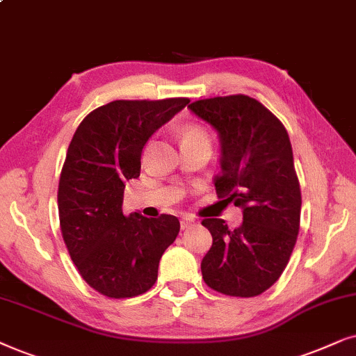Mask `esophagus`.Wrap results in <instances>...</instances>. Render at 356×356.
<instances>
[{
	"instance_id": "34e87169",
	"label": "esophagus",
	"mask_w": 356,
	"mask_h": 356,
	"mask_svg": "<svg viewBox=\"0 0 356 356\" xmlns=\"http://www.w3.org/2000/svg\"><path fill=\"white\" fill-rule=\"evenodd\" d=\"M195 225V220H193V218H182L181 220V227L182 229H187V227H191V226H193Z\"/></svg>"
}]
</instances>
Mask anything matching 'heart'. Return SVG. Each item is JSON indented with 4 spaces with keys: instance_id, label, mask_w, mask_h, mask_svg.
I'll return each instance as SVG.
<instances>
[{
    "instance_id": "b5f03b06",
    "label": "heart",
    "mask_w": 356,
    "mask_h": 356,
    "mask_svg": "<svg viewBox=\"0 0 356 356\" xmlns=\"http://www.w3.org/2000/svg\"><path fill=\"white\" fill-rule=\"evenodd\" d=\"M181 141H182V145L200 143V145H208L211 148L210 135H208L205 130L200 129V127H197V125L184 127L181 131Z\"/></svg>"
}]
</instances>
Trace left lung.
Listing matches in <instances>:
<instances>
[{
	"label": "left lung",
	"instance_id": "left-lung-1",
	"mask_svg": "<svg viewBox=\"0 0 356 356\" xmlns=\"http://www.w3.org/2000/svg\"><path fill=\"white\" fill-rule=\"evenodd\" d=\"M188 108L220 135L218 197L243 208V225L231 231L205 218L213 244L202 260L203 280L227 296L252 298L280 278L291 257L301 218V188L290 136L283 123L255 99H202Z\"/></svg>",
	"mask_w": 356,
	"mask_h": 356
}]
</instances>
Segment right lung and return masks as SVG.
I'll list each match as a JSON object with an SVG mask.
<instances>
[{
	"label": "right lung",
	"instance_id": "add662e5",
	"mask_svg": "<svg viewBox=\"0 0 356 356\" xmlns=\"http://www.w3.org/2000/svg\"><path fill=\"white\" fill-rule=\"evenodd\" d=\"M191 99L113 101L88 113L66 151L58 184L61 236L83 280L122 300L158 280L159 260L177 238L172 215H123V191L141 169V151Z\"/></svg>",
	"mask_w": 356,
	"mask_h": 356
}]
</instances>
